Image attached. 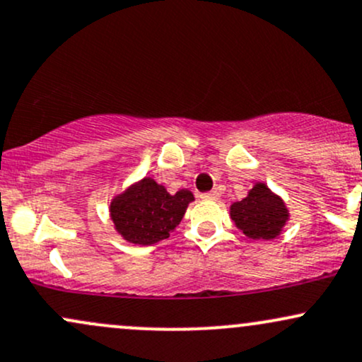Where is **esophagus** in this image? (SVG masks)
I'll list each match as a JSON object with an SVG mask.
<instances>
[{
	"label": "esophagus",
	"instance_id": "obj_1",
	"mask_svg": "<svg viewBox=\"0 0 362 362\" xmlns=\"http://www.w3.org/2000/svg\"><path fill=\"white\" fill-rule=\"evenodd\" d=\"M201 197L204 199V201H218V199H219V194L216 192V190H213V192H206V194H202Z\"/></svg>",
	"mask_w": 362,
	"mask_h": 362
}]
</instances>
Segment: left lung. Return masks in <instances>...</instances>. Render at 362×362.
<instances>
[{
  "label": "left lung",
  "mask_w": 362,
  "mask_h": 362,
  "mask_svg": "<svg viewBox=\"0 0 362 362\" xmlns=\"http://www.w3.org/2000/svg\"><path fill=\"white\" fill-rule=\"evenodd\" d=\"M230 216L248 238L274 240L288 223L289 211L279 195L259 182L247 197L231 204Z\"/></svg>",
  "instance_id": "left-lung-1"
}]
</instances>
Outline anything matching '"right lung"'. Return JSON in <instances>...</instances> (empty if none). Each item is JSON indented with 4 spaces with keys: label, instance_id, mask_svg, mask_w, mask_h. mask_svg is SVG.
I'll use <instances>...</instances> for the list:
<instances>
[{
    "label": "right lung",
    "instance_id": "obj_1",
    "mask_svg": "<svg viewBox=\"0 0 362 362\" xmlns=\"http://www.w3.org/2000/svg\"><path fill=\"white\" fill-rule=\"evenodd\" d=\"M192 201L190 190L170 194L151 177H144L112 199L110 218L126 242L153 245L168 238Z\"/></svg>",
    "mask_w": 362,
    "mask_h": 362
}]
</instances>
